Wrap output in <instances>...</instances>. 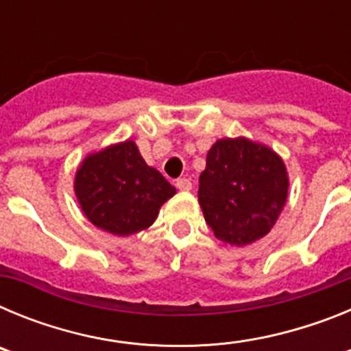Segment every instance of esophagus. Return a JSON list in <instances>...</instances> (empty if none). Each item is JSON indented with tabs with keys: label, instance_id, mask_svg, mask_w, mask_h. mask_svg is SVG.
<instances>
[{
	"label": "esophagus",
	"instance_id": "obj_1",
	"mask_svg": "<svg viewBox=\"0 0 351 351\" xmlns=\"http://www.w3.org/2000/svg\"><path fill=\"white\" fill-rule=\"evenodd\" d=\"M176 186H178V188H179V190H181V191H190V190H191V179H188V178L178 179V182H176Z\"/></svg>",
	"mask_w": 351,
	"mask_h": 351
}]
</instances>
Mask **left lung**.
Listing matches in <instances>:
<instances>
[{
    "mask_svg": "<svg viewBox=\"0 0 351 351\" xmlns=\"http://www.w3.org/2000/svg\"><path fill=\"white\" fill-rule=\"evenodd\" d=\"M288 195L285 163L247 138H223L207 153L198 202L219 241L244 246L267 235Z\"/></svg>",
    "mask_w": 351,
    "mask_h": 351,
    "instance_id": "8db88e82",
    "label": "left lung"
}]
</instances>
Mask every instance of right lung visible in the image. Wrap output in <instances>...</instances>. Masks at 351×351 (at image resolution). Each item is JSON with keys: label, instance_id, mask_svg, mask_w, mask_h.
<instances>
[{"label": "right lung", "instance_id": "obj_1", "mask_svg": "<svg viewBox=\"0 0 351 351\" xmlns=\"http://www.w3.org/2000/svg\"><path fill=\"white\" fill-rule=\"evenodd\" d=\"M176 188L147 167L135 142L110 145L82 161L75 195L95 226L114 235L137 234L151 226Z\"/></svg>", "mask_w": 351, "mask_h": 351}]
</instances>
